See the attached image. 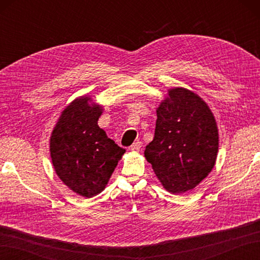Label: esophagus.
<instances>
[{
	"label": "esophagus",
	"instance_id": "1",
	"mask_svg": "<svg viewBox=\"0 0 260 260\" xmlns=\"http://www.w3.org/2000/svg\"><path fill=\"white\" fill-rule=\"evenodd\" d=\"M141 147H142V142L137 141V142L133 143V144H132V146L129 148H131V151H133V152H140Z\"/></svg>",
	"mask_w": 260,
	"mask_h": 260
}]
</instances>
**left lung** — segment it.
<instances>
[{"label": "left lung", "mask_w": 260, "mask_h": 260, "mask_svg": "<svg viewBox=\"0 0 260 260\" xmlns=\"http://www.w3.org/2000/svg\"><path fill=\"white\" fill-rule=\"evenodd\" d=\"M153 141L144 156L163 187L181 194L211 172L217 161L219 133L208 104L192 90L174 87L156 108Z\"/></svg>", "instance_id": "1"}]
</instances>
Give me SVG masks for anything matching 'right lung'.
<instances>
[{
  "label": "right lung",
  "mask_w": 260,
  "mask_h": 260,
  "mask_svg": "<svg viewBox=\"0 0 260 260\" xmlns=\"http://www.w3.org/2000/svg\"><path fill=\"white\" fill-rule=\"evenodd\" d=\"M103 106L90 96L76 98L66 107L50 136V155L58 178L84 198L99 194L125 150L98 126Z\"/></svg>",
  "instance_id": "right-lung-1"
}]
</instances>
